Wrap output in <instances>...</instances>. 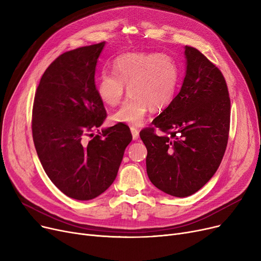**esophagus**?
Wrapping results in <instances>:
<instances>
[{
  "instance_id": "34e87169",
  "label": "esophagus",
  "mask_w": 261,
  "mask_h": 261,
  "mask_svg": "<svg viewBox=\"0 0 261 261\" xmlns=\"http://www.w3.org/2000/svg\"><path fill=\"white\" fill-rule=\"evenodd\" d=\"M130 129H131V132H132V138H133V140H134V141L139 140V138H140V132H139V130L136 129V128H134V127H131Z\"/></svg>"
}]
</instances>
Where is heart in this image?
I'll return each mask as SVG.
<instances>
[{"label":"heart","instance_id":"b5f03b06","mask_svg":"<svg viewBox=\"0 0 261 261\" xmlns=\"http://www.w3.org/2000/svg\"><path fill=\"white\" fill-rule=\"evenodd\" d=\"M112 70L113 74H100L96 93L105 106L115 107L126 87L129 97L111 120L131 127L143 125L150 110L159 112L166 109L173 101L181 80L180 65L166 54H122L113 60Z\"/></svg>","mask_w":261,"mask_h":261}]
</instances>
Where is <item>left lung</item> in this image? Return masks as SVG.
<instances>
[{
    "label": "left lung",
    "mask_w": 261,
    "mask_h": 261,
    "mask_svg": "<svg viewBox=\"0 0 261 261\" xmlns=\"http://www.w3.org/2000/svg\"><path fill=\"white\" fill-rule=\"evenodd\" d=\"M186 74L173 101L140 136L147 148L151 183L170 196H191L206 184L223 159L230 100L219 68L197 48L185 46Z\"/></svg>",
    "instance_id": "obj_1"
}]
</instances>
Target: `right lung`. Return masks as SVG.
<instances>
[{
  "label": "right lung",
  "instance_id": "1",
  "mask_svg": "<svg viewBox=\"0 0 261 261\" xmlns=\"http://www.w3.org/2000/svg\"><path fill=\"white\" fill-rule=\"evenodd\" d=\"M103 46L79 47L54 60L41 77L33 107V139L45 173L64 195L80 201L111 186L132 141L123 123L93 134L107 116L95 86Z\"/></svg>",
  "mask_w": 261,
  "mask_h": 261
}]
</instances>
